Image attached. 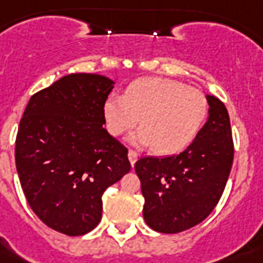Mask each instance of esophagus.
<instances>
[{"label":"esophagus","mask_w":263,"mask_h":263,"mask_svg":"<svg viewBox=\"0 0 263 263\" xmlns=\"http://www.w3.org/2000/svg\"><path fill=\"white\" fill-rule=\"evenodd\" d=\"M127 158H129L130 163H132V166H133V164L136 163V162H137L138 154H137V152H136V151L130 149V151H129V154H127Z\"/></svg>","instance_id":"esophagus-1"}]
</instances>
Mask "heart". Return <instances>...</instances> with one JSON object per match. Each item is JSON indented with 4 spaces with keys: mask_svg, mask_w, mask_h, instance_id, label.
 Returning <instances> with one entry per match:
<instances>
[{
    "mask_svg": "<svg viewBox=\"0 0 263 263\" xmlns=\"http://www.w3.org/2000/svg\"><path fill=\"white\" fill-rule=\"evenodd\" d=\"M209 112L205 96L195 87L168 78H142L126 87L123 97L111 95L103 104L107 130L129 136L132 144L155 146L158 154H177L200 132Z\"/></svg>",
    "mask_w": 263,
    "mask_h": 263,
    "instance_id": "b5f03b06",
    "label": "heart"
}]
</instances>
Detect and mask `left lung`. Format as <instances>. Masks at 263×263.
I'll use <instances>...</instances> for the list:
<instances>
[{
	"mask_svg": "<svg viewBox=\"0 0 263 263\" xmlns=\"http://www.w3.org/2000/svg\"><path fill=\"white\" fill-rule=\"evenodd\" d=\"M209 117L192 144L178 155L144 156L136 162L145 199L146 225L160 233L196 227L218 204L233 163V140L227 107L205 96Z\"/></svg>",
	"mask_w": 263,
	"mask_h": 263,
	"instance_id": "left-lung-1",
	"label": "left lung"
}]
</instances>
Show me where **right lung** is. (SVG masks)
Returning <instances> with one entry per match:
<instances>
[{
  "instance_id": "obj_1",
  "label": "right lung",
  "mask_w": 263,
  "mask_h": 263,
  "mask_svg": "<svg viewBox=\"0 0 263 263\" xmlns=\"http://www.w3.org/2000/svg\"><path fill=\"white\" fill-rule=\"evenodd\" d=\"M112 79L70 74L28 101L16 137V168L28 204L68 236L93 231L103 193L130 172L127 149L104 129Z\"/></svg>"
}]
</instances>
